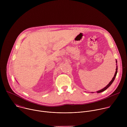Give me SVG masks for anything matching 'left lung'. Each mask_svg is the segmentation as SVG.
<instances>
[{"instance_id":"obj_1","label":"left lung","mask_w":127,"mask_h":127,"mask_svg":"<svg viewBox=\"0 0 127 127\" xmlns=\"http://www.w3.org/2000/svg\"><path fill=\"white\" fill-rule=\"evenodd\" d=\"M116 63H117V60H116ZM117 72H118V68H117H117H116V72H115V75H114V77L113 78V79H112V80L110 81V82L108 83L107 85H106V86H105L104 88H103V89H101V90H99V91H97V93H101V92H103V91H104L105 90H106L108 87H110V85L112 84V83L113 82V81H114V80H115V77H116V75H117Z\"/></svg>"}]
</instances>
